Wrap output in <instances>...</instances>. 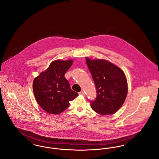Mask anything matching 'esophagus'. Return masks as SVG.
<instances>
[{
    "label": "esophagus",
    "mask_w": 159,
    "mask_h": 159,
    "mask_svg": "<svg viewBox=\"0 0 159 159\" xmlns=\"http://www.w3.org/2000/svg\"><path fill=\"white\" fill-rule=\"evenodd\" d=\"M79 94L80 95H84V91H81L79 93Z\"/></svg>",
    "instance_id": "esophagus-1"
}]
</instances>
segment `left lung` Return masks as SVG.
Here are the masks:
<instances>
[{"label":"left lung","instance_id":"8db88e82","mask_svg":"<svg viewBox=\"0 0 159 159\" xmlns=\"http://www.w3.org/2000/svg\"><path fill=\"white\" fill-rule=\"evenodd\" d=\"M86 64L97 89V97L90 101L92 110L101 115L116 113L124 103L128 93V83L123 71L104 60H92Z\"/></svg>","mask_w":159,"mask_h":159}]
</instances>
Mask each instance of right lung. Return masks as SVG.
I'll return each instance as SVG.
<instances>
[{
  "label": "right lung",
  "mask_w": 159,
  "mask_h": 159,
  "mask_svg": "<svg viewBox=\"0 0 159 159\" xmlns=\"http://www.w3.org/2000/svg\"><path fill=\"white\" fill-rule=\"evenodd\" d=\"M73 61H53L45 71L36 77L33 83V92L39 105L49 113H62L70 106L69 101L78 93L71 90L64 75Z\"/></svg>",
  "instance_id": "right-lung-1"
}]
</instances>
